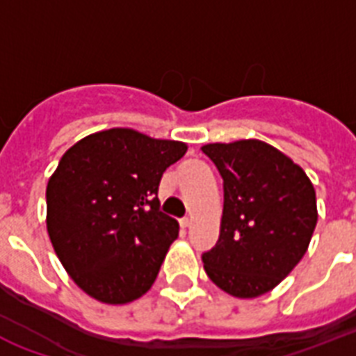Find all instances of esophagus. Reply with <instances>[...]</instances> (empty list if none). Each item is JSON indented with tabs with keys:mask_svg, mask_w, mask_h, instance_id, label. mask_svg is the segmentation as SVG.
I'll return each mask as SVG.
<instances>
[{
	"mask_svg": "<svg viewBox=\"0 0 356 356\" xmlns=\"http://www.w3.org/2000/svg\"><path fill=\"white\" fill-rule=\"evenodd\" d=\"M190 223H192V220H190L188 216L183 218V220H181V227H190Z\"/></svg>",
	"mask_w": 356,
	"mask_h": 356,
	"instance_id": "esophagus-1",
	"label": "esophagus"
}]
</instances>
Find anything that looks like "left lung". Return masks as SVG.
Here are the masks:
<instances>
[{
  "mask_svg": "<svg viewBox=\"0 0 356 356\" xmlns=\"http://www.w3.org/2000/svg\"><path fill=\"white\" fill-rule=\"evenodd\" d=\"M223 179L216 245L203 253L223 292L251 299L270 292L299 264L318 223L316 190L303 168L262 140L207 144Z\"/></svg>",
  "mask_w": 356,
  "mask_h": 356,
  "instance_id": "8db88e82",
  "label": "left lung"
}]
</instances>
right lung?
I'll return each instance as SVG.
<instances>
[{"mask_svg":"<svg viewBox=\"0 0 356 356\" xmlns=\"http://www.w3.org/2000/svg\"><path fill=\"white\" fill-rule=\"evenodd\" d=\"M186 149L184 142L114 127L63 155L47 181V234L90 298L125 305L153 286L179 234L177 220L159 211V183Z\"/></svg>","mask_w":356,"mask_h":356,"instance_id":"1","label":"right lung"}]
</instances>
